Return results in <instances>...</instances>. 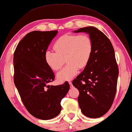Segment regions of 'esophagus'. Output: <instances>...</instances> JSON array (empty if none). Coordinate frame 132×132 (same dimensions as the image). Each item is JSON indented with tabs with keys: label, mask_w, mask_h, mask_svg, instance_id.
<instances>
[{
	"label": "esophagus",
	"mask_w": 132,
	"mask_h": 132,
	"mask_svg": "<svg viewBox=\"0 0 132 132\" xmlns=\"http://www.w3.org/2000/svg\"><path fill=\"white\" fill-rule=\"evenodd\" d=\"M69 84L70 87H73V85H72V82H71V81H69Z\"/></svg>",
	"instance_id": "34e87169"
}]
</instances>
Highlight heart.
Segmentation results:
<instances>
[{
  "label": "heart",
  "mask_w": 132,
  "mask_h": 132,
  "mask_svg": "<svg viewBox=\"0 0 132 132\" xmlns=\"http://www.w3.org/2000/svg\"><path fill=\"white\" fill-rule=\"evenodd\" d=\"M55 51L47 50L45 60L51 69H60L66 60L67 65L59 72L57 78L60 82L70 80L77 75L79 68H84L90 61L93 52L92 39L87 34H66L57 39L54 45Z\"/></svg>",
  "instance_id": "b5f03b06"
}]
</instances>
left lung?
<instances>
[{"mask_svg": "<svg viewBox=\"0 0 132 132\" xmlns=\"http://www.w3.org/2000/svg\"><path fill=\"white\" fill-rule=\"evenodd\" d=\"M73 32L88 33L93 42L88 63L72 81L79 92V108L87 117H101L111 108L116 93L118 68L114 48L108 37L96 27H85Z\"/></svg>", "mask_w": 132, "mask_h": 132, "instance_id": "obj_1", "label": "left lung"}]
</instances>
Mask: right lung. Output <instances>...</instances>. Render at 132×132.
Wrapping results in <instances>:
<instances>
[{"instance_id": "right-lung-1", "label": "right lung", "mask_w": 132, "mask_h": 132, "mask_svg": "<svg viewBox=\"0 0 132 132\" xmlns=\"http://www.w3.org/2000/svg\"><path fill=\"white\" fill-rule=\"evenodd\" d=\"M58 31H33L18 43L14 54V84L21 101L33 117L40 120L55 117L61 101L69 90L68 82L50 85L54 74L45 60V53Z\"/></svg>"}]
</instances>
